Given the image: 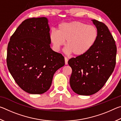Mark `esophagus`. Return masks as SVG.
Masks as SVG:
<instances>
[{
	"instance_id": "34e87169",
	"label": "esophagus",
	"mask_w": 121,
	"mask_h": 121,
	"mask_svg": "<svg viewBox=\"0 0 121 121\" xmlns=\"http://www.w3.org/2000/svg\"><path fill=\"white\" fill-rule=\"evenodd\" d=\"M68 59L65 57V65H68Z\"/></svg>"
}]
</instances>
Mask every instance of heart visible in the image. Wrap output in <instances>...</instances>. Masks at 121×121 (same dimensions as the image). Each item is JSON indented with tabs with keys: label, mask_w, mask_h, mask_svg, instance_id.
Segmentation results:
<instances>
[{
	"label": "heart",
	"mask_w": 121,
	"mask_h": 121,
	"mask_svg": "<svg viewBox=\"0 0 121 121\" xmlns=\"http://www.w3.org/2000/svg\"><path fill=\"white\" fill-rule=\"evenodd\" d=\"M49 37L56 51L60 50L66 40L65 53L82 56L95 45L98 37V31L94 26L75 21L59 24L57 31L52 30Z\"/></svg>",
	"instance_id": "heart-1"
}]
</instances>
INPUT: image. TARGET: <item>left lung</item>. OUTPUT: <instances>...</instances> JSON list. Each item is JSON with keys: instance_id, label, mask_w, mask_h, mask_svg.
Listing matches in <instances>:
<instances>
[{"instance_id": "left-lung-1", "label": "left lung", "mask_w": 121, "mask_h": 121, "mask_svg": "<svg viewBox=\"0 0 121 121\" xmlns=\"http://www.w3.org/2000/svg\"><path fill=\"white\" fill-rule=\"evenodd\" d=\"M91 21L98 31L95 44L85 54L71 58L68 62L72 69L71 88L79 95H90L99 91L116 64L117 48L113 37L105 24L95 20Z\"/></svg>"}]
</instances>
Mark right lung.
<instances>
[{
    "label": "right lung",
    "instance_id": "add662e5",
    "mask_svg": "<svg viewBox=\"0 0 121 121\" xmlns=\"http://www.w3.org/2000/svg\"><path fill=\"white\" fill-rule=\"evenodd\" d=\"M50 30L48 18L26 19L8 44V69L17 84L28 93L46 92L54 73L65 65L62 55L51 48Z\"/></svg>",
    "mask_w": 121,
    "mask_h": 121
}]
</instances>
